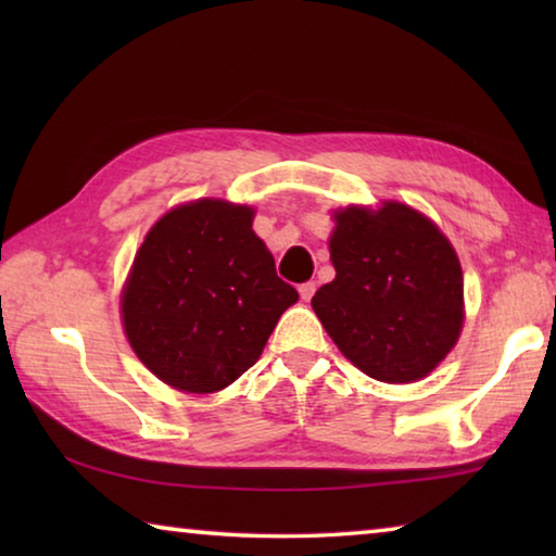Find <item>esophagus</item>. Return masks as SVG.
<instances>
[{"instance_id":"1","label":"esophagus","mask_w":556,"mask_h":556,"mask_svg":"<svg viewBox=\"0 0 556 556\" xmlns=\"http://www.w3.org/2000/svg\"><path fill=\"white\" fill-rule=\"evenodd\" d=\"M314 291H316V285L314 281H304V285H299V294H301V299L304 301H308L314 296Z\"/></svg>"}]
</instances>
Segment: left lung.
Listing matches in <instances>:
<instances>
[{
    "label": "left lung",
    "instance_id": "obj_1",
    "mask_svg": "<svg viewBox=\"0 0 556 556\" xmlns=\"http://www.w3.org/2000/svg\"><path fill=\"white\" fill-rule=\"evenodd\" d=\"M331 262L312 306L355 368L414 382L444 361L464 326V275L434 223L402 203L338 211Z\"/></svg>",
    "mask_w": 556,
    "mask_h": 556
}]
</instances>
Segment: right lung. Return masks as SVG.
I'll return each mask as SVG.
<instances>
[{
  "label": "right lung",
  "mask_w": 556,
  "mask_h": 556,
  "mask_svg": "<svg viewBox=\"0 0 556 556\" xmlns=\"http://www.w3.org/2000/svg\"><path fill=\"white\" fill-rule=\"evenodd\" d=\"M252 215L248 205L208 199L178 205L137 252L122 294L125 333L139 361L176 390L228 388L299 299L277 277Z\"/></svg>",
  "instance_id": "add662e5"
}]
</instances>
